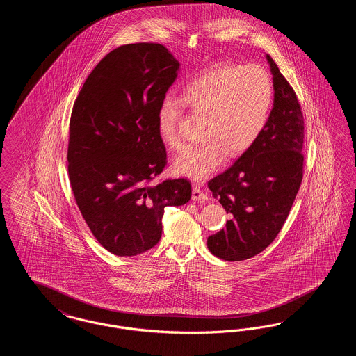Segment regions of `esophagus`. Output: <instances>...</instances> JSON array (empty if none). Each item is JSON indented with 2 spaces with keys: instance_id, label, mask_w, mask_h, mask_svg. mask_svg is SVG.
Instances as JSON below:
<instances>
[{
  "instance_id": "esophagus-1",
  "label": "esophagus",
  "mask_w": 356,
  "mask_h": 356,
  "mask_svg": "<svg viewBox=\"0 0 356 356\" xmlns=\"http://www.w3.org/2000/svg\"><path fill=\"white\" fill-rule=\"evenodd\" d=\"M208 199H209L208 193L203 192L197 186H193V189H192V200H208Z\"/></svg>"
}]
</instances>
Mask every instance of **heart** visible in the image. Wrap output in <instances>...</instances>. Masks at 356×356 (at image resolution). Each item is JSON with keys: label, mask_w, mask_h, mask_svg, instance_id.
<instances>
[{"label": "heart", "mask_w": 356, "mask_h": 356, "mask_svg": "<svg viewBox=\"0 0 356 356\" xmlns=\"http://www.w3.org/2000/svg\"><path fill=\"white\" fill-rule=\"evenodd\" d=\"M183 100L192 113L205 118L200 145L175 159L172 170L193 181H203L220 168L227 156L247 152L263 134L270 118L273 86L260 65H227L211 69L186 85ZM183 102L167 96L157 109V134L172 151L184 141L179 132Z\"/></svg>", "instance_id": "1"}]
</instances>
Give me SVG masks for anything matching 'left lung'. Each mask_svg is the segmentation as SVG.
Here are the masks:
<instances>
[{
	"instance_id": "obj_1",
	"label": "left lung",
	"mask_w": 356,
	"mask_h": 356,
	"mask_svg": "<svg viewBox=\"0 0 356 356\" xmlns=\"http://www.w3.org/2000/svg\"><path fill=\"white\" fill-rule=\"evenodd\" d=\"M273 108L263 134L236 163L208 181L231 215L207 240L211 254L240 261L264 251L286 222L303 179L305 120L296 93L267 54Z\"/></svg>"
}]
</instances>
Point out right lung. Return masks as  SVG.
<instances>
[{
  "mask_svg": "<svg viewBox=\"0 0 356 356\" xmlns=\"http://www.w3.org/2000/svg\"><path fill=\"white\" fill-rule=\"evenodd\" d=\"M179 68L161 44L122 45L92 70L73 105L70 186L89 229L111 254L151 250L161 237L164 208L192 196L186 179L152 183L167 165L157 109Z\"/></svg>",
  "mask_w": 356,
  "mask_h": 356,
  "instance_id": "1",
  "label": "right lung"
}]
</instances>
